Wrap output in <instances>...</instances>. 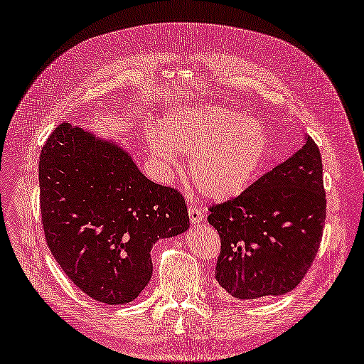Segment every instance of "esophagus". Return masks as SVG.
Returning a JSON list of instances; mask_svg holds the SVG:
<instances>
[{"label": "esophagus", "instance_id": "esophagus-1", "mask_svg": "<svg viewBox=\"0 0 364 364\" xmlns=\"http://www.w3.org/2000/svg\"><path fill=\"white\" fill-rule=\"evenodd\" d=\"M188 215H190V220H191L193 224H199L200 220H203V216H205V211H203L202 207L194 205V203H191V205H188Z\"/></svg>", "mask_w": 364, "mask_h": 364}]
</instances>
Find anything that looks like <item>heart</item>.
<instances>
[{
    "mask_svg": "<svg viewBox=\"0 0 364 364\" xmlns=\"http://www.w3.org/2000/svg\"><path fill=\"white\" fill-rule=\"evenodd\" d=\"M149 153L162 170L191 154L190 177L203 196L224 200L242 193L258 176L269 153L262 123L225 106H187L170 112L162 132L146 131Z\"/></svg>",
    "mask_w": 364,
    "mask_h": 364,
    "instance_id": "heart-1",
    "label": "heart"
}]
</instances>
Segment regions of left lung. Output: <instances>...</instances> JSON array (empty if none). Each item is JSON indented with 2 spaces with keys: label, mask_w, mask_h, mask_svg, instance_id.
<instances>
[{
  "label": "left lung",
  "mask_w": 364,
  "mask_h": 364,
  "mask_svg": "<svg viewBox=\"0 0 364 364\" xmlns=\"http://www.w3.org/2000/svg\"><path fill=\"white\" fill-rule=\"evenodd\" d=\"M220 253L215 277L239 299L284 295L309 272L326 219L321 154L312 137L239 196L208 208Z\"/></svg>",
  "instance_id": "1"
}]
</instances>
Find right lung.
Returning <instances> with one entry per match:
<instances>
[{"mask_svg": "<svg viewBox=\"0 0 364 364\" xmlns=\"http://www.w3.org/2000/svg\"><path fill=\"white\" fill-rule=\"evenodd\" d=\"M38 181L50 253L105 304L136 299L151 279V247L190 227L179 191L149 181L119 145L66 122L43 145Z\"/></svg>", "mask_w": 364, "mask_h": 364, "instance_id": "right-lung-1", "label": "right lung"}]
</instances>
